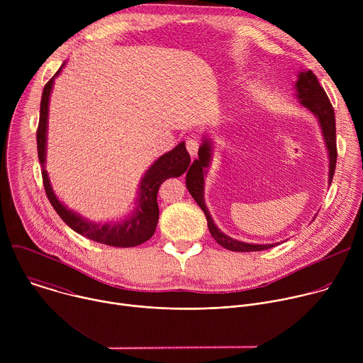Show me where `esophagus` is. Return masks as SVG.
Returning a JSON list of instances; mask_svg holds the SVG:
<instances>
[{
	"label": "esophagus",
	"mask_w": 363,
	"mask_h": 363,
	"mask_svg": "<svg viewBox=\"0 0 363 363\" xmlns=\"http://www.w3.org/2000/svg\"><path fill=\"white\" fill-rule=\"evenodd\" d=\"M185 146H186V150L191 157H195V155L198 153V149H199V142L194 138H188L185 142Z\"/></svg>",
	"instance_id": "esophagus-1"
}]
</instances>
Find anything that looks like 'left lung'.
<instances>
[{"mask_svg":"<svg viewBox=\"0 0 363 363\" xmlns=\"http://www.w3.org/2000/svg\"><path fill=\"white\" fill-rule=\"evenodd\" d=\"M296 89H297V96L300 99L301 105L312 112L313 115L318 116L319 123L322 126V132L325 136V142L329 150V160H330V171H329V181L332 182L333 175H335V168H336V161H337V149H336V121H335V111L332 103L325 91V89L320 86L316 74L312 70L301 72L298 74V80L296 82ZM211 161V143L210 140H203L198 150V160H195L191 165V168L186 172V188L195 202L201 206V210L203 211L206 217V224H208V230L213 235V238L224 248L230 251H240V252H248V251H262L272 248L277 244H248L242 242L238 240H234L224 233H221L208 210H206L205 202H203V174L205 168H208Z\"/></svg>","mask_w":363,"mask_h":363,"instance_id":"1","label":"left lung"}]
</instances>
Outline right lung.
<instances>
[{
	"mask_svg": "<svg viewBox=\"0 0 363 363\" xmlns=\"http://www.w3.org/2000/svg\"><path fill=\"white\" fill-rule=\"evenodd\" d=\"M62 70V67H60ZM60 70L55 74V77L60 73ZM55 77H51L43 90L41 103H40V121L37 128V150L38 161L41 164V177L43 185L47 194L48 201L53 205L56 213L60 218L77 234L93 240L100 244H106L112 247H135L145 241H147L157 228L160 220V208H158V191L162 182L168 178L181 177L189 167L191 158L186 152L185 143H179L171 152L162 155L160 160L146 171L143 179L140 181L139 198L136 201V208L133 214L123 220L122 223L113 224H100L91 223L82 218L79 214L70 211L69 208L57 199L55 191L51 189L48 175L45 171V133H47V116H48V99L53 87Z\"/></svg>",
	"mask_w": 363,
	"mask_h": 363,
	"instance_id": "obj_1",
	"label": "right lung"
}]
</instances>
